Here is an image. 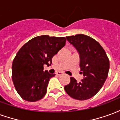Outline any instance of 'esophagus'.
I'll use <instances>...</instances> for the list:
<instances>
[{
  "label": "esophagus",
  "instance_id": "1",
  "mask_svg": "<svg viewBox=\"0 0 120 120\" xmlns=\"http://www.w3.org/2000/svg\"><path fill=\"white\" fill-rule=\"evenodd\" d=\"M56 75L58 76H60L62 75L63 73H62V72H56Z\"/></svg>",
  "mask_w": 120,
  "mask_h": 120
}]
</instances>
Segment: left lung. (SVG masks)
I'll return each mask as SVG.
<instances>
[{"label": "left lung", "instance_id": "obj_1", "mask_svg": "<svg viewBox=\"0 0 120 120\" xmlns=\"http://www.w3.org/2000/svg\"><path fill=\"white\" fill-rule=\"evenodd\" d=\"M68 42L78 51L80 67L84 78L80 82L71 77L70 83L64 87L71 98L86 100L95 95L108 76L109 60L105 50L96 40L83 34L66 37Z\"/></svg>", "mask_w": 120, "mask_h": 120}]
</instances>
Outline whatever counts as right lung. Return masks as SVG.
<instances>
[{
  "instance_id": "obj_1",
  "label": "right lung",
  "mask_w": 120,
  "mask_h": 120,
  "mask_svg": "<svg viewBox=\"0 0 120 120\" xmlns=\"http://www.w3.org/2000/svg\"><path fill=\"white\" fill-rule=\"evenodd\" d=\"M65 37L41 35L26 43L17 52L12 64V80L22 99L37 101L44 98L50 78L55 74L44 71L52 58L65 45Z\"/></svg>"
}]
</instances>
